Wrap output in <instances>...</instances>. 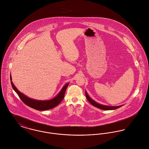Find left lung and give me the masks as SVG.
I'll return each mask as SVG.
<instances>
[{
  "instance_id": "left-lung-1",
  "label": "left lung",
  "mask_w": 149,
  "mask_h": 149,
  "mask_svg": "<svg viewBox=\"0 0 149 149\" xmlns=\"http://www.w3.org/2000/svg\"><path fill=\"white\" fill-rule=\"evenodd\" d=\"M85 94H86V98L88 100V102L94 106L102 109V110H116V109H118L120 107H122L123 105H120V106H106V105H103L102 104L98 103L97 102H96L95 101H94L93 99H91L88 95L86 91H85Z\"/></svg>"
}]
</instances>
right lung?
I'll use <instances>...</instances> for the list:
<instances>
[{"label": "right lung", "mask_w": 149, "mask_h": 149, "mask_svg": "<svg viewBox=\"0 0 149 149\" xmlns=\"http://www.w3.org/2000/svg\"><path fill=\"white\" fill-rule=\"evenodd\" d=\"M10 80H11V86L14 90L17 93V94L18 95V96L19 97L20 99L23 101V102L24 103L28 106L34 109L35 110H40V111L50 110L51 109H52L56 107V106H58L63 99L66 90L69 84V83H67L63 87V88L61 89L60 92L58 94V95H56L54 98L50 100H40L30 98L27 97L26 95H24L22 93H20L17 89L15 86L12 82V78L11 75H10Z\"/></svg>", "instance_id": "add662e5"}]
</instances>
